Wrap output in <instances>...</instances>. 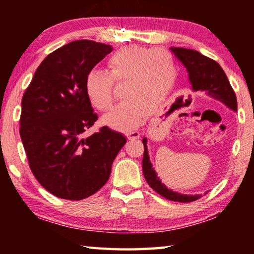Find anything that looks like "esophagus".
Instances as JSON below:
<instances>
[{
    "instance_id": "obj_1",
    "label": "esophagus",
    "mask_w": 254,
    "mask_h": 254,
    "mask_svg": "<svg viewBox=\"0 0 254 254\" xmlns=\"http://www.w3.org/2000/svg\"><path fill=\"white\" fill-rule=\"evenodd\" d=\"M126 135L127 136L128 140H136L140 137V133L137 131H130V132H127Z\"/></svg>"
}]
</instances>
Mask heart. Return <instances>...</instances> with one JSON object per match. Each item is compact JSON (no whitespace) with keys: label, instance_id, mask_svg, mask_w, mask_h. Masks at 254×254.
<instances>
[{"label":"heart","instance_id":"obj_1","mask_svg":"<svg viewBox=\"0 0 254 254\" xmlns=\"http://www.w3.org/2000/svg\"><path fill=\"white\" fill-rule=\"evenodd\" d=\"M178 68L173 56L163 50L126 47L107 60V72L89 71L85 91L89 102L102 112L114 102V84L122 85L120 103L103 122L115 130L128 131L165 104L175 87Z\"/></svg>","mask_w":254,"mask_h":254}]
</instances>
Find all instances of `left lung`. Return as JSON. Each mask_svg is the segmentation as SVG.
Masks as SVG:
<instances>
[{"mask_svg": "<svg viewBox=\"0 0 254 254\" xmlns=\"http://www.w3.org/2000/svg\"><path fill=\"white\" fill-rule=\"evenodd\" d=\"M170 49L187 68L189 80H190L194 91H203L210 97L224 103L230 109L238 111V102H236L233 88H232L223 68L215 60L192 49L176 48V47H171ZM142 142L144 145L142 159L143 175L149 186L154 191H157L159 195L167 199L179 201V203H189V201L200 198V195H183L167 188L165 184H162L161 180L157 177L156 171L153 170L151 162H150L147 149V137H143Z\"/></svg>", "mask_w": 254, "mask_h": 254, "instance_id": "left-lung-1", "label": "left lung"}]
</instances>
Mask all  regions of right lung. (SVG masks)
<instances>
[{
    "label": "right lung",
    "instance_id": "right-lung-1",
    "mask_svg": "<svg viewBox=\"0 0 254 254\" xmlns=\"http://www.w3.org/2000/svg\"><path fill=\"white\" fill-rule=\"evenodd\" d=\"M112 51L110 45L77 40L42 60L21 102L20 136L29 167L40 185L63 199L87 198L104 186L112 163L127 139L102 127L85 91L94 66Z\"/></svg>",
    "mask_w": 254,
    "mask_h": 254
}]
</instances>
